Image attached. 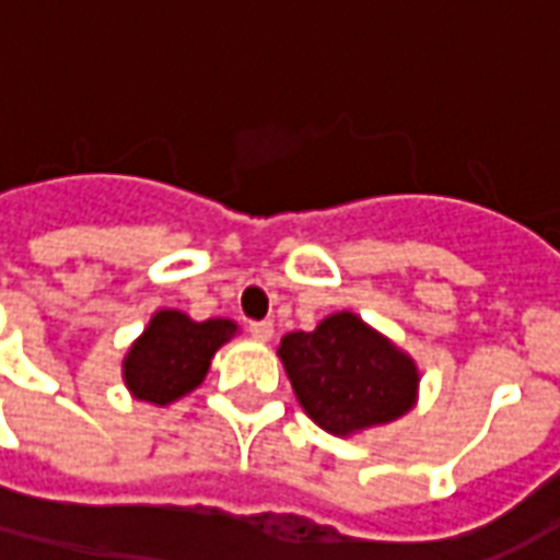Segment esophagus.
Listing matches in <instances>:
<instances>
[{
  "mask_svg": "<svg viewBox=\"0 0 560 560\" xmlns=\"http://www.w3.org/2000/svg\"><path fill=\"white\" fill-rule=\"evenodd\" d=\"M248 332H252V339L269 341L272 339V320H252V324H248Z\"/></svg>",
  "mask_w": 560,
  "mask_h": 560,
  "instance_id": "34e87169",
  "label": "esophagus"
}]
</instances>
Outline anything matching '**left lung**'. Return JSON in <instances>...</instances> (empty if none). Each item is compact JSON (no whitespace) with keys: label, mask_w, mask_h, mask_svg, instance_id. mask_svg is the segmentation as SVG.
Here are the masks:
<instances>
[{"label":"left lung","mask_w":560,"mask_h":560,"mask_svg":"<svg viewBox=\"0 0 560 560\" xmlns=\"http://www.w3.org/2000/svg\"><path fill=\"white\" fill-rule=\"evenodd\" d=\"M279 357L305 413L332 434L396 420L417 396V365L351 312L288 332Z\"/></svg>","instance_id":"8db88e82"}]
</instances>
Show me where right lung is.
<instances>
[{
	"instance_id": "obj_1",
	"label": "right lung",
	"mask_w": 560,
	"mask_h": 560,
	"mask_svg": "<svg viewBox=\"0 0 560 560\" xmlns=\"http://www.w3.org/2000/svg\"><path fill=\"white\" fill-rule=\"evenodd\" d=\"M236 327L231 320L195 324L183 312H159L126 357V384L143 401L167 405L207 377L209 360Z\"/></svg>"
}]
</instances>
